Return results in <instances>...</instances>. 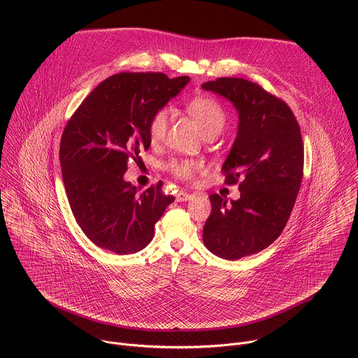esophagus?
<instances>
[{
	"label": "esophagus",
	"mask_w": 358,
	"mask_h": 358,
	"mask_svg": "<svg viewBox=\"0 0 358 358\" xmlns=\"http://www.w3.org/2000/svg\"><path fill=\"white\" fill-rule=\"evenodd\" d=\"M192 196H194L192 194H188L185 191H180V192L176 194V201L177 202H184V201H189Z\"/></svg>",
	"instance_id": "obj_1"
}]
</instances>
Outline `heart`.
<instances>
[{
	"label": "heart",
	"instance_id": "obj_1",
	"mask_svg": "<svg viewBox=\"0 0 358 358\" xmlns=\"http://www.w3.org/2000/svg\"><path fill=\"white\" fill-rule=\"evenodd\" d=\"M185 112L195 122L203 137L217 136L225 126L227 115L218 100L208 96H198L187 101ZM170 115L167 109H159L150 117L148 122V138L152 144H159L164 140L169 127ZM164 169L174 177L181 180H191L198 164L192 160H170Z\"/></svg>",
	"mask_w": 358,
	"mask_h": 358
}]
</instances>
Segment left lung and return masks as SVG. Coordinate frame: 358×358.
Wrapping results in <instances>:
<instances>
[{"label": "left lung", "mask_w": 358, "mask_h": 358, "mask_svg": "<svg viewBox=\"0 0 358 358\" xmlns=\"http://www.w3.org/2000/svg\"><path fill=\"white\" fill-rule=\"evenodd\" d=\"M201 87L232 101L239 116L221 171L227 184L239 182L241 198L210 195L211 215L202 231L207 249L236 261L268 248L286 227L303 178L301 133L290 108L257 82L218 78Z\"/></svg>", "instance_id": "left-lung-1"}]
</instances>
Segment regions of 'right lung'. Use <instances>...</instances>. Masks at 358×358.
<instances>
[{
  "label": "right lung",
  "mask_w": 358,
  "mask_h": 358,
  "mask_svg": "<svg viewBox=\"0 0 358 358\" xmlns=\"http://www.w3.org/2000/svg\"><path fill=\"white\" fill-rule=\"evenodd\" d=\"M189 82L160 72H122L96 86L65 126L59 147L72 214L99 248L136 253L174 201L163 181L144 192L124 181L127 162L150 147L148 122Z\"/></svg>",
  "instance_id": "add662e5"
}]
</instances>
